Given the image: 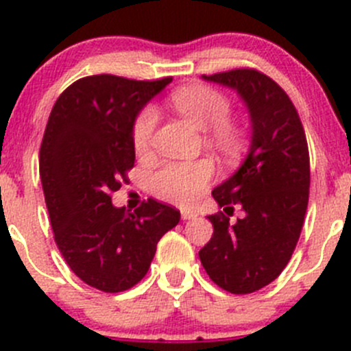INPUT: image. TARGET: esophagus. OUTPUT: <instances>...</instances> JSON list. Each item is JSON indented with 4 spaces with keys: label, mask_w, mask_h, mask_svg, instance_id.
<instances>
[{
    "label": "esophagus",
    "mask_w": 351,
    "mask_h": 351,
    "mask_svg": "<svg viewBox=\"0 0 351 351\" xmlns=\"http://www.w3.org/2000/svg\"><path fill=\"white\" fill-rule=\"evenodd\" d=\"M181 217H182V220H191V219H196V217H198V213L193 212V210H189V208H182Z\"/></svg>",
    "instance_id": "34e87169"
}]
</instances>
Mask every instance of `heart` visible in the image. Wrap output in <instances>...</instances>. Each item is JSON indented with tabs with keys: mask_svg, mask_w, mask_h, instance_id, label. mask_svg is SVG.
<instances>
[{
	"mask_svg": "<svg viewBox=\"0 0 351 351\" xmlns=\"http://www.w3.org/2000/svg\"><path fill=\"white\" fill-rule=\"evenodd\" d=\"M170 105L181 117L198 129H208V143L223 155H234L243 145V134L234 122L228 119L231 103L222 93L210 86H184L170 95ZM156 125L155 110L146 106L134 119L131 131L136 153L148 152ZM213 178L210 160L195 162H167L149 178V189L156 198L188 205L195 202Z\"/></svg>",
	"mask_w": 351,
	"mask_h": 351,
	"instance_id": "1",
	"label": "heart"
}]
</instances>
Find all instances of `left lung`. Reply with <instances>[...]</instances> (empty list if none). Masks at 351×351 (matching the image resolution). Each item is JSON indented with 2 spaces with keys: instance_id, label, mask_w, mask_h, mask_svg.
I'll return each instance as SVG.
<instances>
[{
  "instance_id": "1",
  "label": "left lung",
  "mask_w": 351,
  "mask_h": 351,
  "mask_svg": "<svg viewBox=\"0 0 351 351\" xmlns=\"http://www.w3.org/2000/svg\"><path fill=\"white\" fill-rule=\"evenodd\" d=\"M234 89L252 122L241 167L212 191L219 215L199 260L217 286L234 295L262 289L278 278L298 243L310 188V158L298 112L278 82L252 69L203 75ZM245 217L228 222L234 206Z\"/></svg>"
}]
</instances>
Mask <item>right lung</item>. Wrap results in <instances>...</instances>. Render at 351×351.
I'll return each instance as SVG.
<instances>
[{
  "instance_id": "add662e5",
  "label": "right lung",
  "mask_w": 351,
  "mask_h": 351,
  "mask_svg": "<svg viewBox=\"0 0 351 351\" xmlns=\"http://www.w3.org/2000/svg\"><path fill=\"white\" fill-rule=\"evenodd\" d=\"M170 82L89 75L69 86L49 113L39 173L55 243L72 272L99 291L138 285L156 243L181 219L153 198L129 212L110 196L134 167V119Z\"/></svg>"
}]
</instances>
